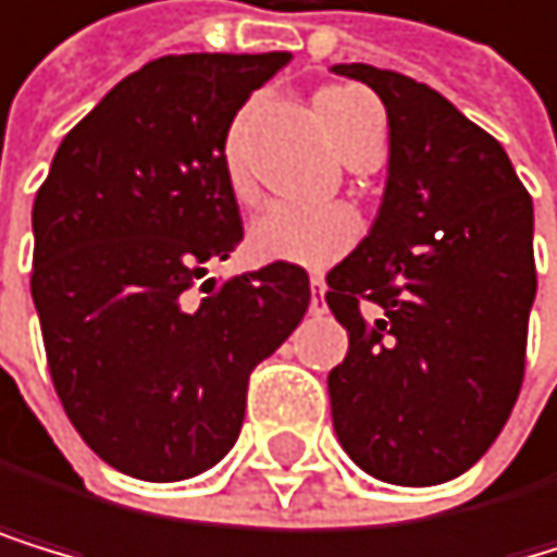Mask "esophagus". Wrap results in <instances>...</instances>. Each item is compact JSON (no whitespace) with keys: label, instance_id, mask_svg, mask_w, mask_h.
<instances>
[{"label":"esophagus","instance_id":"obj_1","mask_svg":"<svg viewBox=\"0 0 557 557\" xmlns=\"http://www.w3.org/2000/svg\"><path fill=\"white\" fill-rule=\"evenodd\" d=\"M323 296H326V285H323L320 275H313V278H310V310H320V306H323Z\"/></svg>","mask_w":557,"mask_h":557}]
</instances>
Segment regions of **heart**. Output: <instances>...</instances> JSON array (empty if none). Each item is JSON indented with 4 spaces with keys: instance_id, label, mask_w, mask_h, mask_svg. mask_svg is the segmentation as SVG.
Here are the masks:
<instances>
[{
    "instance_id": "obj_1",
    "label": "heart",
    "mask_w": 557,
    "mask_h": 557,
    "mask_svg": "<svg viewBox=\"0 0 557 557\" xmlns=\"http://www.w3.org/2000/svg\"><path fill=\"white\" fill-rule=\"evenodd\" d=\"M255 109L247 106L231 120L220 144V172L226 193L237 202L255 199V178L247 172V126ZM313 116L334 151L351 164L364 147L382 144L385 116L372 92L358 85H331L313 96ZM358 240V216L344 206H289L272 202L247 223V255L264 264L326 268L351 251Z\"/></svg>"
}]
</instances>
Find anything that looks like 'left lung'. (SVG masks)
<instances>
[{
	"label": "left lung",
	"instance_id": "left-lung-1",
	"mask_svg": "<svg viewBox=\"0 0 557 557\" xmlns=\"http://www.w3.org/2000/svg\"><path fill=\"white\" fill-rule=\"evenodd\" d=\"M389 164L372 231L331 275L347 355L326 375L341 448L393 485L448 482L510 417L537 293L534 202L503 144L434 92L372 64Z\"/></svg>",
	"mask_w": 557,
	"mask_h": 557
}]
</instances>
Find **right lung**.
I'll use <instances>...</instances> for the list:
<instances>
[{
	"label": "right lung",
	"instance_id": "add662e5",
	"mask_svg": "<svg viewBox=\"0 0 557 557\" xmlns=\"http://www.w3.org/2000/svg\"><path fill=\"white\" fill-rule=\"evenodd\" d=\"M289 61L144 64L61 140L37 193L29 293L47 364L82 441L123 475L213 469L240 434L251 369L310 306L293 264L206 275L244 237L220 172L223 134Z\"/></svg>",
	"mask_w": 557,
	"mask_h": 557
}]
</instances>
